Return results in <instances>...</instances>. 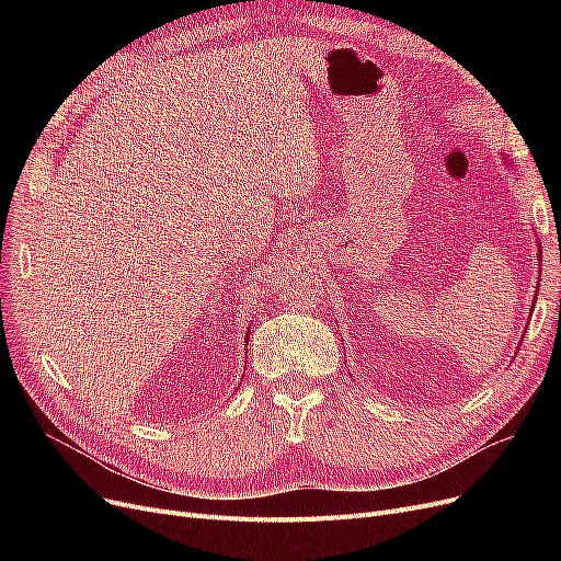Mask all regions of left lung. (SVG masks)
Masks as SVG:
<instances>
[{
  "mask_svg": "<svg viewBox=\"0 0 561 561\" xmlns=\"http://www.w3.org/2000/svg\"><path fill=\"white\" fill-rule=\"evenodd\" d=\"M505 159H507V157H505Z\"/></svg>",
  "mask_w": 561,
  "mask_h": 561,
  "instance_id": "1",
  "label": "left lung"
}]
</instances>
